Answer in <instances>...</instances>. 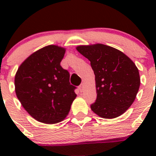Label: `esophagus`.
Returning <instances> with one entry per match:
<instances>
[{
	"mask_svg": "<svg viewBox=\"0 0 156 156\" xmlns=\"http://www.w3.org/2000/svg\"><path fill=\"white\" fill-rule=\"evenodd\" d=\"M79 90H80V91H82L83 90V83H81L80 85L79 86Z\"/></svg>",
	"mask_w": 156,
	"mask_h": 156,
	"instance_id": "34e87169",
	"label": "esophagus"
}]
</instances>
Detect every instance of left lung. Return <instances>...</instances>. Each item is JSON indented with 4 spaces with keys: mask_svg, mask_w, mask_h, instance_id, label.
Listing matches in <instances>:
<instances>
[{
    "mask_svg": "<svg viewBox=\"0 0 156 156\" xmlns=\"http://www.w3.org/2000/svg\"><path fill=\"white\" fill-rule=\"evenodd\" d=\"M76 50L90 62L97 99L90 108L104 119L123 114L134 101L140 87L138 69L129 57L110 46L80 45Z\"/></svg>",
    "mask_w": 156,
    "mask_h": 156,
    "instance_id": "left-lung-1",
    "label": "left lung"
}]
</instances>
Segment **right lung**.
<instances>
[{
    "label": "right lung",
    "mask_w": 156,
    "mask_h": 156,
    "mask_svg": "<svg viewBox=\"0 0 156 156\" xmlns=\"http://www.w3.org/2000/svg\"><path fill=\"white\" fill-rule=\"evenodd\" d=\"M65 53L57 45L41 48L20 65L15 76L16 96L23 108L47 124L62 121L76 97L69 72L60 65Z\"/></svg>",
    "instance_id": "add662e5"
}]
</instances>
